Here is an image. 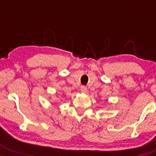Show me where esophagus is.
<instances>
[{"label":"esophagus","instance_id":"esophagus-1","mask_svg":"<svg viewBox=\"0 0 156 156\" xmlns=\"http://www.w3.org/2000/svg\"><path fill=\"white\" fill-rule=\"evenodd\" d=\"M87 91V88L86 87H84V86H82V87H81V93H83V94H85Z\"/></svg>","mask_w":156,"mask_h":156}]
</instances>
